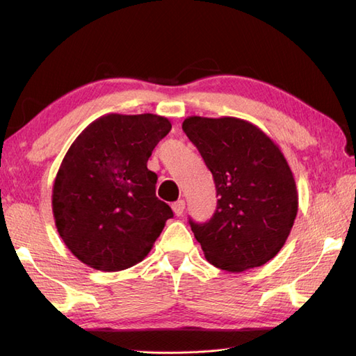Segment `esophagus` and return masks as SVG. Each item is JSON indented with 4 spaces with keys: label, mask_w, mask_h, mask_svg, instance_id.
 Masks as SVG:
<instances>
[{
    "label": "esophagus",
    "mask_w": 356,
    "mask_h": 356,
    "mask_svg": "<svg viewBox=\"0 0 356 356\" xmlns=\"http://www.w3.org/2000/svg\"><path fill=\"white\" fill-rule=\"evenodd\" d=\"M171 208H172V211H174V214H176V216H182V214H184V209H185V202H184V200L174 202L172 205H171Z\"/></svg>",
    "instance_id": "obj_1"
}]
</instances>
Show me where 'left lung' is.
Masks as SVG:
<instances>
[{"label":"left lung","instance_id":"obj_1","mask_svg":"<svg viewBox=\"0 0 356 356\" xmlns=\"http://www.w3.org/2000/svg\"><path fill=\"white\" fill-rule=\"evenodd\" d=\"M182 128L213 172L217 209L190 220L207 260L228 272L263 266L280 252L298 211V193L282 149L238 118L190 116Z\"/></svg>","mask_w":356,"mask_h":356}]
</instances>
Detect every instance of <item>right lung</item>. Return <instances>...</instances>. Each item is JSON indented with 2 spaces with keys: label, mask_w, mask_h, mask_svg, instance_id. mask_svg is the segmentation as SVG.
I'll return each instance as SVG.
<instances>
[{
  "label": "right lung",
  "mask_w": 356,
  "mask_h": 356,
  "mask_svg": "<svg viewBox=\"0 0 356 356\" xmlns=\"http://www.w3.org/2000/svg\"><path fill=\"white\" fill-rule=\"evenodd\" d=\"M171 130L163 116L105 115L67 151L51 193L56 229L87 266L116 272L142 261L172 217L147 168Z\"/></svg>",
  "instance_id": "obj_1"
}]
</instances>
